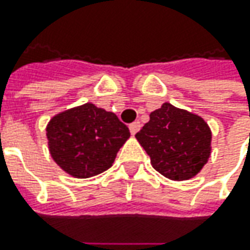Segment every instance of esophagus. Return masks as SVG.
<instances>
[{"instance_id": "esophagus-1", "label": "esophagus", "mask_w": 250, "mask_h": 250, "mask_svg": "<svg viewBox=\"0 0 250 250\" xmlns=\"http://www.w3.org/2000/svg\"><path fill=\"white\" fill-rule=\"evenodd\" d=\"M140 129V122L139 121H135L133 124H130L129 125V130H130V133L132 135H136L138 132H139Z\"/></svg>"}]
</instances>
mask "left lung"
Wrapping results in <instances>:
<instances>
[{"mask_svg":"<svg viewBox=\"0 0 250 250\" xmlns=\"http://www.w3.org/2000/svg\"><path fill=\"white\" fill-rule=\"evenodd\" d=\"M156 171L171 181L196 177L211 154V129L200 115L164 103L135 135Z\"/></svg>","mask_w":250,"mask_h":250,"instance_id":"1","label":"left lung"}]
</instances>
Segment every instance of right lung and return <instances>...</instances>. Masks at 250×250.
<instances>
[{"mask_svg":"<svg viewBox=\"0 0 250 250\" xmlns=\"http://www.w3.org/2000/svg\"><path fill=\"white\" fill-rule=\"evenodd\" d=\"M45 130L57 166L79 179L107 171L130 136L128 126L114 112L93 103L58 112Z\"/></svg>","mask_w":250,"mask_h":250,"instance_id":"obj_1","label":"right lung"}]
</instances>
